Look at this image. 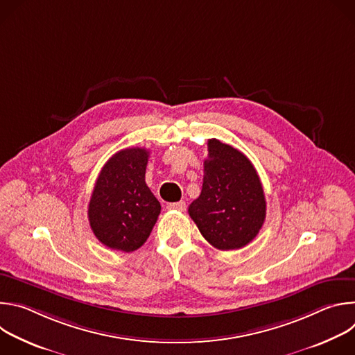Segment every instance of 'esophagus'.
<instances>
[{
	"label": "esophagus",
	"instance_id": "34e87169",
	"mask_svg": "<svg viewBox=\"0 0 355 355\" xmlns=\"http://www.w3.org/2000/svg\"><path fill=\"white\" fill-rule=\"evenodd\" d=\"M167 209L168 211H180V212H184L187 209V205L184 200H180V202H173V204H168L167 205Z\"/></svg>",
	"mask_w": 355,
	"mask_h": 355
}]
</instances>
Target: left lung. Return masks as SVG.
Listing matches in <instances>:
<instances>
[{"label": "left lung", "mask_w": 355, "mask_h": 355, "mask_svg": "<svg viewBox=\"0 0 355 355\" xmlns=\"http://www.w3.org/2000/svg\"><path fill=\"white\" fill-rule=\"evenodd\" d=\"M266 211L254 166L237 148L209 139L202 191L188 208L200 234L218 250L241 248L259 234Z\"/></svg>", "instance_id": "8db88e82"}]
</instances>
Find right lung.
<instances>
[{"mask_svg": "<svg viewBox=\"0 0 355 355\" xmlns=\"http://www.w3.org/2000/svg\"><path fill=\"white\" fill-rule=\"evenodd\" d=\"M148 150L123 148L101 170L88 205L95 237L111 250L130 252L144 244L162 207L144 181Z\"/></svg>", "mask_w": 355, "mask_h": 355, "instance_id": "add662e5", "label": "right lung"}]
</instances>
